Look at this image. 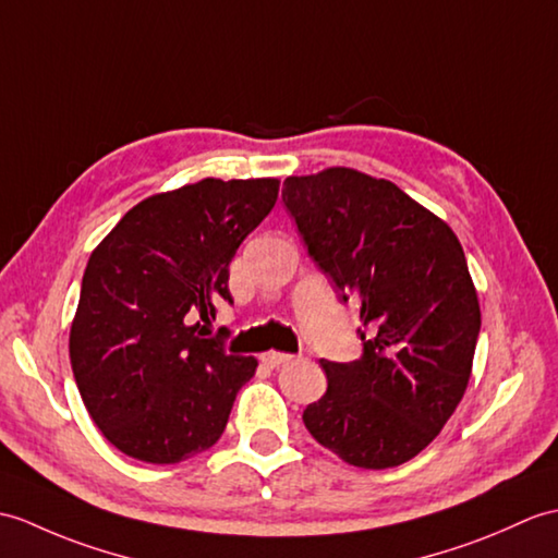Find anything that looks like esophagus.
Masks as SVG:
<instances>
[{"mask_svg":"<svg viewBox=\"0 0 558 558\" xmlns=\"http://www.w3.org/2000/svg\"><path fill=\"white\" fill-rule=\"evenodd\" d=\"M262 361H264V364H266L268 368H278V366H282V364H290L292 354H284V352H266V354L262 356Z\"/></svg>","mask_w":558,"mask_h":558,"instance_id":"1","label":"esophagus"}]
</instances>
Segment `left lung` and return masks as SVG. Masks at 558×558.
I'll return each mask as SVG.
<instances>
[{
	"instance_id": "1",
	"label": "left lung",
	"mask_w": 558,
	"mask_h": 558,
	"mask_svg": "<svg viewBox=\"0 0 558 558\" xmlns=\"http://www.w3.org/2000/svg\"><path fill=\"white\" fill-rule=\"evenodd\" d=\"M282 202L364 323L361 359H320L328 390L304 409L306 430L359 469L407 463L439 435L471 380L481 304L461 242L390 180L354 168L290 175Z\"/></svg>"
}]
</instances>
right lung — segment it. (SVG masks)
Segmentation results:
<instances>
[{
	"instance_id": "1",
	"label": "right lung",
	"mask_w": 558,
	"mask_h": 558,
	"mask_svg": "<svg viewBox=\"0 0 558 558\" xmlns=\"http://www.w3.org/2000/svg\"><path fill=\"white\" fill-rule=\"evenodd\" d=\"M280 180H218L151 194L93 252L71 323L83 404L125 457L178 463L218 442L254 356L204 338L232 304L230 262L276 206Z\"/></svg>"
}]
</instances>
